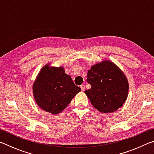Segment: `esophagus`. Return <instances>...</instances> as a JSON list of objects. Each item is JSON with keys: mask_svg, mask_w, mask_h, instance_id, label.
<instances>
[{"mask_svg": "<svg viewBox=\"0 0 154 154\" xmlns=\"http://www.w3.org/2000/svg\"><path fill=\"white\" fill-rule=\"evenodd\" d=\"M80 88H81V89H82V91H84L85 89V85H83V84L81 85H80Z\"/></svg>", "mask_w": 154, "mask_h": 154, "instance_id": "34e87169", "label": "esophagus"}]
</instances>
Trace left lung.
<instances>
[{
	"label": "left lung",
	"instance_id": "8db88e82",
	"mask_svg": "<svg viewBox=\"0 0 154 154\" xmlns=\"http://www.w3.org/2000/svg\"><path fill=\"white\" fill-rule=\"evenodd\" d=\"M87 82L91 85L85 91L91 103L98 111L111 113L123 105L128 94V82L113 62L104 60L88 71Z\"/></svg>",
	"mask_w": 154,
	"mask_h": 154
}]
</instances>
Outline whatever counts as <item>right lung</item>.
I'll list each match as a JSON object with an SVG mask.
<instances>
[{"label":"right lung","mask_w":154,"mask_h":154,"mask_svg":"<svg viewBox=\"0 0 154 154\" xmlns=\"http://www.w3.org/2000/svg\"><path fill=\"white\" fill-rule=\"evenodd\" d=\"M32 89L36 104L54 115L63 111L81 91L71 77L65 73L63 67H51L48 64L41 70Z\"/></svg>","instance_id":"right-lung-1"}]
</instances>
